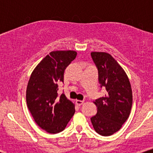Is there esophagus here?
<instances>
[{
	"label": "esophagus",
	"mask_w": 153,
	"mask_h": 153,
	"mask_svg": "<svg viewBox=\"0 0 153 153\" xmlns=\"http://www.w3.org/2000/svg\"><path fill=\"white\" fill-rule=\"evenodd\" d=\"M75 102H76L78 106H81L82 103H83L84 101L83 100H82V101H80V100H76V101H75Z\"/></svg>",
	"instance_id": "esophagus-1"
}]
</instances>
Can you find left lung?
Listing matches in <instances>:
<instances>
[{
    "instance_id": "8db88e82",
    "label": "left lung",
    "mask_w": 153,
    "mask_h": 153,
    "mask_svg": "<svg viewBox=\"0 0 153 153\" xmlns=\"http://www.w3.org/2000/svg\"><path fill=\"white\" fill-rule=\"evenodd\" d=\"M91 55L97 68L100 87L106 91L104 96L95 101L97 114L91 121L98 134L110 136L129 118L132 105L131 85L126 73L111 54L93 52Z\"/></svg>"
}]
</instances>
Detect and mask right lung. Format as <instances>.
<instances>
[{
    "label": "right lung",
    "instance_id": "add662e5",
    "mask_svg": "<svg viewBox=\"0 0 153 153\" xmlns=\"http://www.w3.org/2000/svg\"><path fill=\"white\" fill-rule=\"evenodd\" d=\"M76 55L71 50L50 52L35 68L28 82V108L35 122L51 134L64 130L75 113V105L57 91L59 82H64L65 70Z\"/></svg>",
    "mask_w": 153,
    "mask_h": 153
}]
</instances>
